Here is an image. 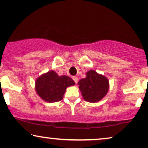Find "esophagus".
Instances as JSON below:
<instances>
[{
	"label": "esophagus",
	"instance_id": "34e87169",
	"mask_svg": "<svg viewBox=\"0 0 148 148\" xmlns=\"http://www.w3.org/2000/svg\"><path fill=\"white\" fill-rule=\"evenodd\" d=\"M73 81H75V83H77V82H78L79 79H78V78H77V77H73Z\"/></svg>",
	"mask_w": 148,
	"mask_h": 148
}]
</instances>
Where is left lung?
Listing matches in <instances>:
<instances>
[{
	"instance_id": "1",
	"label": "left lung",
	"mask_w": 148,
	"mask_h": 148,
	"mask_svg": "<svg viewBox=\"0 0 148 148\" xmlns=\"http://www.w3.org/2000/svg\"><path fill=\"white\" fill-rule=\"evenodd\" d=\"M78 85L83 99L89 103L101 101L109 89L108 79L94 70L86 73V77L78 82Z\"/></svg>"
}]
</instances>
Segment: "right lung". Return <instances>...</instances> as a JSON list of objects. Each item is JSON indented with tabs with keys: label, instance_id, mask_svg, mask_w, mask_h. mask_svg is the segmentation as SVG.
I'll list each match as a JSON object with an SVG mask.
<instances>
[{
	"label": "right lung",
	"instance_id": "right-lung-1",
	"mask_svg": "<svg viewBox=\"0 0 148 148\" xmlns=\"http://www.w3.org/2000/svg\"><path fill=\"white\" fill-rule=\"evenodd\" d=\"M71 77L59 76L54 71H49L38 77L35 82V90L38 96L47 103H55L63 99L68 87L75 85Z\"/></svg>",
	"mask_w": 148,
	"mask_h": 148
}]
</instances>
